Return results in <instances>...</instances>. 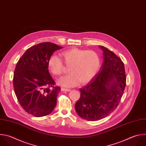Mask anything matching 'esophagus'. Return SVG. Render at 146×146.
<instances>
[{
    "label": "esophagus",
    "mask_w": 146,
    "mask_h": 146,
    "mask_svg": "<svg viewBox=\"0 0 146 146\" xmlns=\"http://www.w3.org/2000/svg\"><path fill=\"white\" fill-rule=\"evenodd\" d=\"M62 91H67V92H70L71 91V89H68V88H63V87H62Z\"/></svg>",
    "instance_id": "1"
}]
</instances>
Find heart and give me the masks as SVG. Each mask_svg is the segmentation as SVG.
Returning a JSON list of instances; mask_svg holds the SVG:
<instances>
[{"instance_id": "obj_1", "label": "heart", "mask_w": 146, "mask_h": 146, "mask_svg": "<svg viewBox=\"0 0 146 146\" xmlns=\"http://www.w3.org/2000/svg\"><path fill=\"white\" fill-rule=\"evenodd\" d=\"M60 56L66 66H70V74L58 80V83L63 86L74 87L79 82L86 84L95 76L100 68V56L94 50L71 48L61 52ZM47 65L48 69L54 75L62 74L64 64L58 56L51 55Z\"/></svg>"}]
</instances>
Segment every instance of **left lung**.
Here are the masks:
<instances>
[{"instance_id": "left-lung-1", "label": "left lung", "mask_w": 146, "mask_h": 146, "mask_svg": "<svg viewBox=\"0 0 146 146\" xmlns=\"http://www.w3.org/2000/svg\"><path fill=\"white\" fill-rule=\"evenodd\" d=\"M104 62L100 71L84 87L75 108L78 115L88 121L102 119L119 105L126 84L124 65L114 52L104 46Z\"/></svg>"}]
</instances>
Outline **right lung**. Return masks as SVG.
Here are the masks:
<instances>
[{
  "instance_id": "obj_1",
  "label": "right lung",
  "mask_w": 146,
  "mask_h": 146,
  "mask_svg": "<svg viewBox=\"0 0 146 146\" xmlns=\"http://www.w3.org/2000/svg\"><path fill=\"white\" fill-rule=\"evenodd\" d=\"M62 48L51 42L40 43L28 48L16 65L13 78L15 95L22 107L34 116H46L56 105L60 88L55 86L47 62Z\"/></svg>"
}]
</instances>
